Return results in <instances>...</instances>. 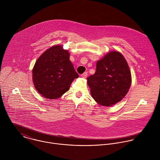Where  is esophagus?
Here are the masks:
<instances>
[{"label": "esophagus", "instance_id": "34e87169", "mask_svg": "<svg viewBox=\"0 0 160 160\" xmlns=\"http://www.w3.org/2000/svg\"><path fill=\"white\" fill-rule=\"evenodd\" d=\"M87 75H88L87 72H85V73H83V74L81 75V77H83V78H85L87 77Z\"/></svg>", "mask_w": 160, "mask_h": 160}]
</instances>
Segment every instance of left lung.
Instances as JSON below:
<instances>
[{
  "mask_svg": "<svg viewBox=\"0 0 160 160\" xmlns=\"http://www.w3.org/2000/svg\"><path fill=\"white\" fill-rule=\"evenodd\" d=\"M87 83L99 105L110 107L121 101L132 83L131 72L123 55L112 51L98 60L96 72L87 78Z\"/></svg>",
  "mask_w": 160,
  "mask_h": 160,
  "instance_id": "1",
  "label": "left lung"
}]
</instances>
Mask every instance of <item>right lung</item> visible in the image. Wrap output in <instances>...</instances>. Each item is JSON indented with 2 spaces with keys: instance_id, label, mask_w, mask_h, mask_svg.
<instances>
[{
  "instance_id": "obj_1",
  "label": "right lung",
  "mask_w": 160,
  "mask_h": 160,
  "mask_svg": "<svg viewBox=\"0 0 160 160\" xmlns=\"http://www.w3.org/2000/svg\"><path fill=\"white\" fill-rule=\"evenodd\" d=\"M78 77L70 60V53L61 45H54L45 51L37 59L32 70L36 90L48 99L60 97Z\"/></svg>"
}]
</instances>
